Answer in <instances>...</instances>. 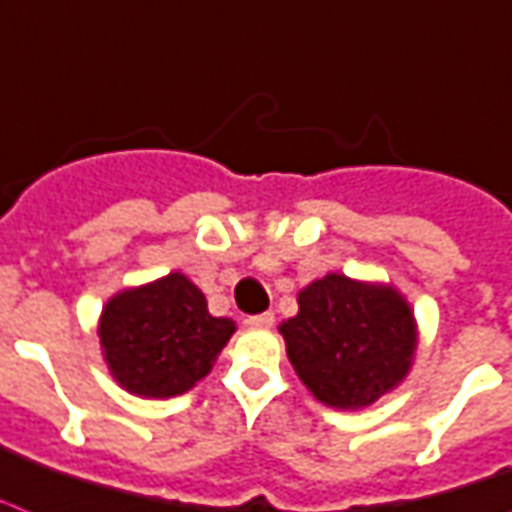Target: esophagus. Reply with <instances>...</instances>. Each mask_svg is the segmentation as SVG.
Segmentation results:
<instances>
[{"instance_id": "esophagus-1", "label": "esophagus", "mask_w": 512, "mask_h": 512, "mask_svg": "<svg viewBox=\"0 0 512 512\" xmlns=\"http://www.w3.org/2000/svg\"><path fill=\"white\" fill-rule=\"evenodd\" d=\"M247 325L249 327H271L273 325V314L271 311H263V314H252V317H247Z\"/></svg>"}]
</instances>
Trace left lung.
<instances>
[{
  "mask_svg": "<svg viewBox=\"0 0 512 512\" xmlns=\"http://www.w3.org/2000/svg\"><path fill=\"white\" fill-rule=\"evenodd\" d=\"M298 317L282 330L300 381L333 408H362L411 368L416 327L392 287L330 273L298 295Z\"/></svg>",
  "mask_w": 512,
  "mask_h": 512,
  "instance_id": "1",
  "label": "left lung"
}]
</instances>
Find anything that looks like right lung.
Here are the masks:
<instances>
[{
    "label": "right lung",
    "instance_id": "1",
    "mask_svg": "<svg viewBox=\"0 0 512 512\" xmlns=\"http://www.w3.org/2000/svg\"><path fill=\"white\" fill-rule=\"evenodd\" d=\"M236 325L212 317L182 273L126 290L101 314V346L117 384L142 397H174L212 370Z\"/></svg>",
    "mask_w": 512,
    "mask_h": 512
}]
</instances>
